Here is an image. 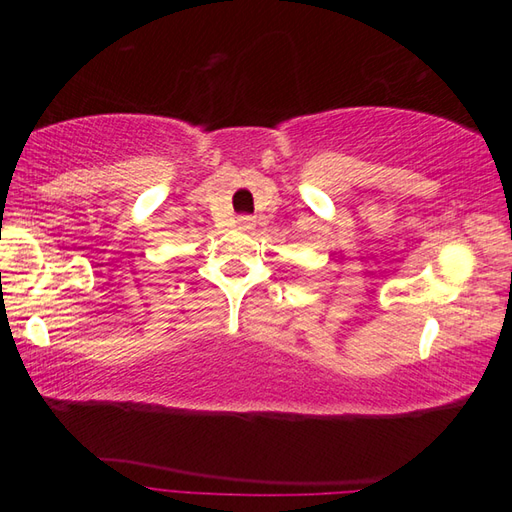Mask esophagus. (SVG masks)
Returning a JSON list of instances; mask_svg holds the SVG:
<instances>
[{"instance_id": "obj_1", "label": "esophagus", "mask_w": 512, "mask_h": 512, "mask_svg": "<svg viewBox=\"0 0 512 512\" xmlns=\"http://www.w3.org/2000/svg\"><path fill=\"white\" fill-rule=\"evenodd\" d=\"M235 224H237L239 231H253V228H255V217L253 215H239Z\"/></svg>"}]
</instances>
